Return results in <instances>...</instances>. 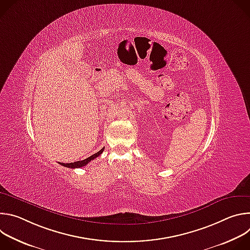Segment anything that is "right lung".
Listing matches in <instances>:
<instances>
[{"mask_svg": "<svg viewBox=\"0 0 250 250\" xmlns=\"http://www.w3.org/2000/svg\"><path fill=\"white\" fill-rule=\"evenodd\" d=\"M103 151H104V148L101 149L99 152H97V153L91 155L90 157H88V158H86V159H84V160H81V161H76V162H73V163H60V164H61L62 166H64V167H67V168H72V169H74V168H80V167H83V166L87 165L91 160H94L96 157L100 156Z\"/></svg>", "mask_w": 250, "mask_h": 250, "instance_id": "obj_1", "label": "right lung"}]
</instances>
